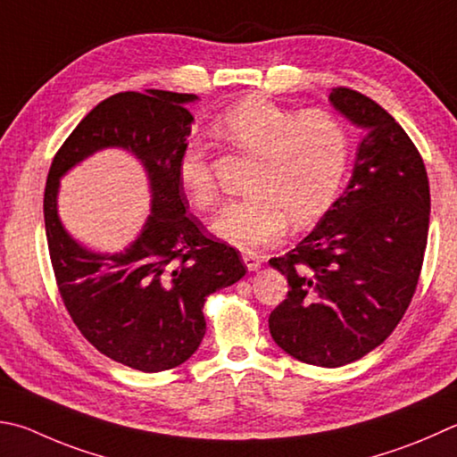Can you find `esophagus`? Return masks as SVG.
I'll use <instances>...</instances> for the list:
<instances>
[{
  "mask_svg": "<svg viewBox=\"0 0 457 457\" xmlns=\"http://www.w3.org/2000/svg\"><path fill=\"white\" fill-rule=\"evenodd\" d=\"M242 260L245 263V268L250 270V271H255V270L262 268V257L255 255L253 252H244L242 253Z\"/></svg>",
  "mask_w": 457,
  "mask_h": 457,
  "instance_id": "1",
  "label": "esophagus"
}]
</instances>
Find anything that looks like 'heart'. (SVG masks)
Here are the masks:
<instances>
[{
  "instance_id": "heart-1",
  "label": "heart",
  "mask_w": 457,
  "mask_h": 457,
  "mask_svg": "<svg viewBox=\"0 0 457 457\" xmlns=\"http://www.w3.org/2000/svg\"><path fill=\"white\" fill-rule=\"evenodd\" d=\"M215 134L245 154H253L250 194L231 202L213 220L223 242L252 250L270 244L292 220L303 226L326 210L350 160V134L336 115L320 110L295 113L260 96L229 105L215 120ZM181 187L197 210L218 204L205 147L192 139L178 162Z\"/></svg>"
}]
</instances>
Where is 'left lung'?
<instances>
[{
	"label": "left lung",
	"mask_w": 457,
	"mask_h": 457,
	"mask_svg": "<svg viewBox=\"0 0 457 457\" xmlns=\"http://www.w3.org/2000/svg\"><path fill=\"white\" fill-rule=\"evenodd\" d=\"M329 104L361 128L345 192L310 236L270 265L289 292L270 313L281 350L339 368L376 350L416 294L429 228V181L418 147L368 96L334 87Z\"/></svg>",
	"instance_id": "left-lung-1"
}]
</instances>
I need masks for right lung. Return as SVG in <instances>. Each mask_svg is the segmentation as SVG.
I'll use <instances>...</instances> for the list:
<instances>
[{"instance_id":"add662e5","label":"right lung","mask_w":457,"mask_h":457,"mask_svg":"<svg viewBox=\"0 0 457 457\" xmlns=\"http://www.w3.org/2000/svg\"><path fill=\"white\" fill-rule=\"evenodd\" d=\"M194 94L121 91L97 104L55 154L47 173L44 220L49 257L65 310L87 342L107 358L155 373L181 366L205 336V297L245 276L234 247L207 237L189 218L178 178L192 134ZM107 146L145 165L153 212L126 251L91 253L56 213L59 179Z\"/></svg>"}]
</instances>
